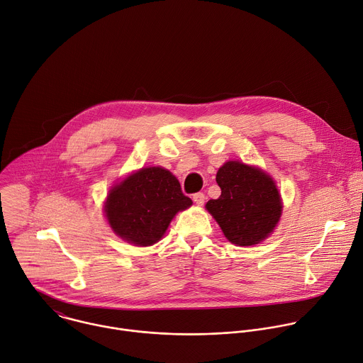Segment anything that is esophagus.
Returning a JSON list of instances; mask_svg holds the SVG:
<instances>
[{"instance_id":"esophagus-1","label":"esophagus","mask_w":363,"mask_h":363,"mask_svg":"<svg viewBox=\"0 0 363 363\" xmlns=\"http://www.w3.org/2000/svg\"><path fill=\"white\" fill-rule=\"evenodd\" d=\"M192 199H194V202H195L198 206H202V205H203V202H205V194H202V192L194 194Z\"/></svg>"}]
</instances>
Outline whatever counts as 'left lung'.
Segmentation results:
<instances>
[{"instance_id":"8db88e82","label":"left lung","mask_w":363,"mask_h":363,"mask_svg":"<svg viewBox=\"0 0 363 363\" xmlns=\"http://www.w3.org/2000/svg\"><path fill=\"white\" fill-rule=\"evenodd\" d=\"M218 199L205 205L229 242L257 245L268 238L282 215V201L274 179L257 167L225 162L216 172Z\"/></svg>"}]
</instances>
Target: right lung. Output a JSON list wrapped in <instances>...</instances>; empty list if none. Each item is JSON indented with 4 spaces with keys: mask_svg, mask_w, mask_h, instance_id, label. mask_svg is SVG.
I'll list each match as a JSON object with an SVG mask.
<instances>
[{
    "mask_svg": "<svg viewBox=\"0 0 363 363\" xmlns=\"http://www.w3.org/2000/svg\"><path fill=\"white\" fill-rule=\"evenodd\" d=\"M191 205L168 169L148 167L112 186L104 211L115 235L137 247H150L164 236L172 218Z\"/></svg>",
    "mask_w": 363,
    "mask_h": 363,
    "instance_id": "1",
    "label": "right lung"
}]
</instances>
